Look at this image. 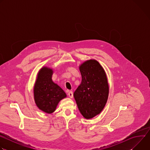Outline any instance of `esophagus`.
Segmentation results:
<instances>
[{"mask_svg":"<svg viewBox=\"0 0 150 150\" xmlns=\"http://www.w3.org/2000/svg\"><path fill=\"white\" fill-rule=\"evenodd\" d=\"M68 94V96H69V97L70 98H72V97H73V93H72V91H69Z\"/></svg>","mask_w":150,"mask_h":150,"instance_id":"esophagus-1","label":"esophagus"}]
</instances>
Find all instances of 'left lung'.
Wrapping results in <instances>:
<instances>
[{"label":"left lung","mask_w":150,"mask_h":150,"mask_svg":"<svg viewBox=\"0 0 150 150\" xmlns=\"http://www.w3.org/2000/svg\"><path fill=\"white\" fill-rule=\"evenodd\" d=\"M79 71L82 81L74 97L81 115L91 119L101 112L108 101V78L103 67L94 59L81 64Z\"/></svg>","instance_id":"left-lung-1"}]
</instances>
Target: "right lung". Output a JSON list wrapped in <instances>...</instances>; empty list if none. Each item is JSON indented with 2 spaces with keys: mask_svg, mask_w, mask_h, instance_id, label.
Here are the masks:
<instances>
[{
  "mask_svg": "<svg viewBox=\"0 0 150 150\" xmlns=\"http://www.w3.org/2000/svg\"><path fill=\"white\" fill-rule=\"evenodd\" d=\"M53 70L42 68L38 73L34 87V97L37 106L47 113H52L59 102L67 97L66 93L52 79Z\"/></svg>",
  "mask_w": 150,
  "mask_h": 150,
  "instance_id": "right-lung-1",
  "label": "right lung"
}]
</instances>
